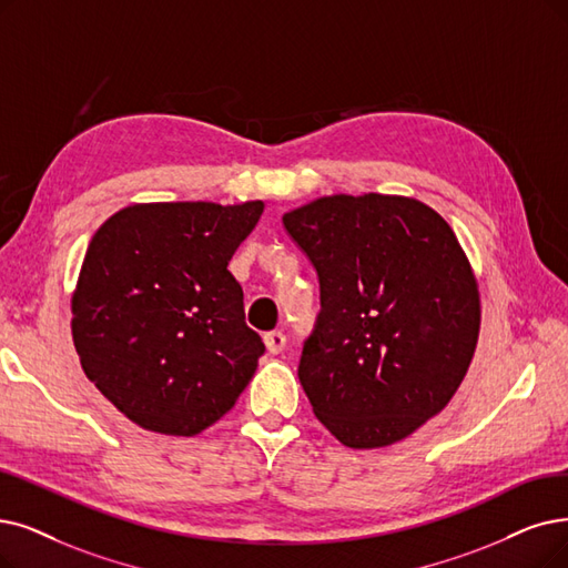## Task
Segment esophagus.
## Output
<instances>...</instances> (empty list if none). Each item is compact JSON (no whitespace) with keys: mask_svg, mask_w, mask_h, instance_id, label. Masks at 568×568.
<instances>
[{"mask_svg":"<svg viewBox=\"0 0 568 568\" xmlns=\"http://www.w3.org/2000/svg\"><path fill=\"white\" fill-rule=\"evenodd\" d=\"M263 343L270 354H280L286 347V335L282 331H270L263 335Z\"/></svg>","mask_w":568,"mask_h":568,"instance_id":"obj_1","label":"esophagus"}]
</instances>
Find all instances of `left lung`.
I'll return each instance as SVG.
<instances>
[{"instance_id": "8db88e82", "label": "left lung", "mask_w": 568, "mask_h": 568, "mask_svg": "<svg viewBox=\"0 0 568 568\" xmlns=\"http://www.w3.org/2000/svg\"><path fill=\"white\" fill-rule=\"evenodd\" d=\"M316 267L322 312L298 377L339 443L413 436L459 389L480 291L449 223L407 195H324L282 216Z\"/></svg>"}]
</instances>
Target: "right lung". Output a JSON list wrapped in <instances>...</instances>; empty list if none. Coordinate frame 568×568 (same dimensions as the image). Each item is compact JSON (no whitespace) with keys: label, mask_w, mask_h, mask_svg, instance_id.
<instances>
[{"label":"right lung","mask_w":568,"mask_h":568,"mask_svg":"<svg viewBox=\"0 0 568 568\" xmlns=\"http://www.w3.org/2000/svg\"><path fill=\"white\" fill-rule=\"evenodd\" d=\"M265 205L134 202L88 244L72 293L85 377L132 424L197 436L231 410L265 352L229 261Z\"/></svg>","instance_id":"right-lung-1"}]
</instances>
